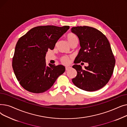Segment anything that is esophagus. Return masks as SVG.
<instances>
[{
    "label": "esophagus",
    "mask_w": 127,
    "mask_h": 127,
    "mask_svg": "<svg viewBox=\"0 0 127 127\" xmlns=\"http://www.w3.org/2000/svg\"><path fill=\"white\" fill-rule=\"evenodd\" d=\"M71 67H69V66H66V67H65V70L67 71V70H68Z\"/></svg>",
    "instance_id": "obj_1"
}]
</instances>
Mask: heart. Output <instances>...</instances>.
Listing matches in <instances>:
<instances>
[{"mask_svg":"<svg viewBox=\"0 0 127 127\" xmlns=\"http://www.w3.org/2000/svg\"><path fill=\"white\" fill-rule=\"evenodd\" d=\"M66 38H67L68 42L70 44L71 46L72 45L77 44L78 43V38L77 36L72 32H69L66 36ZM61 62L63 64H68L69 62V58L67 56H63L61 58Z\"/></svg>","mask_w":127,"mask_h":127,"instance_id":"obj_1","label":"heart"}]
</instances>
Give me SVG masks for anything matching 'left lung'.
Segmentation results:
<instances>
[{"label": "left lung", "instance_id": "left-lung-1", "mask_svg": "<svg viewBox=\"0 0 127 127\" xmlns=\"http://www.w3.org/2000/svg\"><path fill=\"white\" fill-rule=\"evenodd\" d=\"M71 32L78 36L81 47L72 66L77 71L73 83L86 91L101 89L109 81L115 64L108 38L101 31L89 26L75 27ZM81 62L88 63L89 66L83 70L76 64Z\"/></svg>", "mask_w": 127, "mask_h": 127}]
</instances>
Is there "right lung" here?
<instances>
[{
	"label": "right lung",
	"instance_id": "right-lung-1",
	"mask_svg": "<svg viewBox=\"0 0 127 127\" xmlns=\"http://www.w3.org/2000/svg\"><path fill=\"white\" fill-rule=\"evenodd\" d=\"M69 28L40 26L19 38L12 59V67L19 84L28 92L41 93L49 90L65 71L62 65L46 66V53L53 50L58 39Z\"/></svg>",
	"mask_w": 127,
	"mask_h": 127
}]
</instances>
